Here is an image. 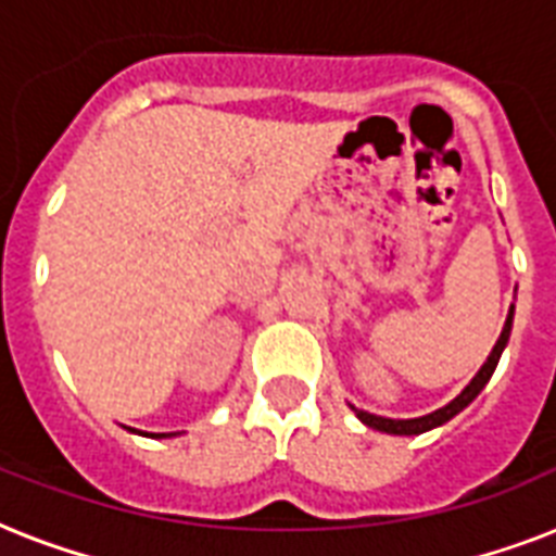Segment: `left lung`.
Segmentation results:
<instances>
[{
  "mask_svg": "<svg viewBox=\"0 0 556 556\" xmlns=\"http://www.w3.org/2000/svg\"><path fill=\"white\" fill-rule=\"evenodd\" d=\"M510 323H514V305H510V314L508 320H505V329H502L500 340H496V346H493L491 357H488V364L479 369V375H476L470 383L465 387V392L458 397H453L447 406H441V409H435V413L424 415V418H409V421H395V418H380V415H371V413H364V409H357V418L366 424V427H371V430H380V432H389V435H418V432H427L432 430V427H439V424L450 421L453 415H458L462 409H465L470 401H473L479 392L484 389V383L491 380L493 369H496V364H500L502 357V349H505V343H508L510 338Z\"/></svg>",
  "mask_w": 556,
  "mask_h": 556,
  "instance_id": "1",
  "label": "left lung"
}]
</instances>
